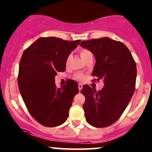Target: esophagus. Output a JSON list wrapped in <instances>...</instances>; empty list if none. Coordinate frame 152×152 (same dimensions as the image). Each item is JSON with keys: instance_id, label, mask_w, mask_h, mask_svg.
Returning <instances> with one entry per match:
<instances>
[{"instance_id": "esophagus-1", "label": "esophagus", "mask_w": 152, "mask_h": 152, "mask_svg": "<svg viewBox=\"0 0 152 152\" xmlns=\"http://www.w3.org/2000/svg\"><path fill=\"white\" fill-rule=\"evenodd\" d=\"M82 84H79V86H78V88H79V91H81V89H82Z\"/></svg>"}]
</instances>
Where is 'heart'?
<instances>
[{
    "mask_svg": "<svg viewBox=\"0 0 152 152\" xmlns=\"http://www.w3.org/2000/svg\"><path fill=\"white\" fill-rule=\"evenodd\" d=\"M79 52H80V55L81 56V57H82L84 60L86 58V57H88L89 55H92V53L89 52L88 49H80ZM71 55L68 56V58H67V60H66V65H68V64H69L70 60H71ZM75 77H76V79H78V80H82V79H84V76H83L81 74H76Z\"/></svg>",
    "mask_w": 152,
    "mask_h": 152,
    "instance_id": "b5f03b06",
    "label": "heart"
}]
</instances>
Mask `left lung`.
Segmentation results:
<instances>
[{
    "label": "left lung",
    "mask_w": 152,
    "mask_h": 152,
    "mask_svg": "<svg viewBox=\"0 0 152 152\" xmlns=\"http://www.w3.org/2000/svg\"><path fill=\"white\" fill-rule=\"evenodd\" d=\"M79 45L93 53L96 62L92 76L104 83L98 92L87 84L83 86L86 120L93 127H108L119 119L133 95L136 64L123 43L110 38L82 41Z\"/></svg>",
    "instance_id": "left-lung-1"
}]
</instances>
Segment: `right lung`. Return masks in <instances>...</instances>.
I'll list each match as a JSON object with an SVG mask.
<instances>
[{
	"instance_id": "right-lung-1",
	"label": "right lung",
	"mask_w": 152,
	"mask_h": 152,
	"mask_svg": "<svg viewBox=\"0 0 152 152\" xmlns=\"http://www.w3.org/2000/svg\"><path fill=\"white\" fill-rule=\"evenodd\" d=\"M81 40L39 38L24 51L19 66L18 87L31 116L46 127L63 124L73 97L79 93L78 83L70 80L57 89L55 77L65 71L66 60Z\"/></svg>"
}]
</instances>
